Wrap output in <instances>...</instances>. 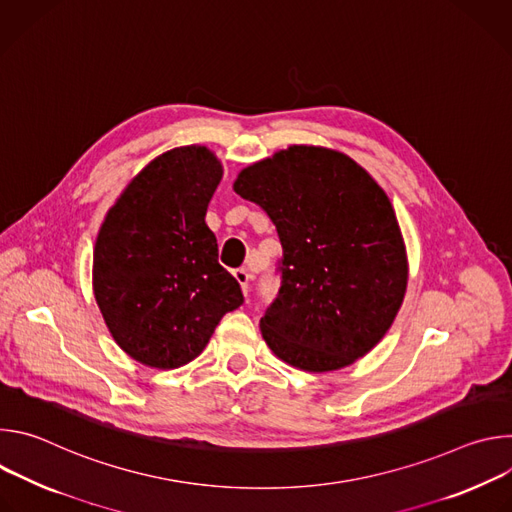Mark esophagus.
I'll use <instances>...</instances> for the list:
<instances>
[{"label":"esophagus","instance_id":"esophagus-1","mask_svg":"<svg viewBox=\"0 0 512 512\" xmlns=\"http://www.w3.org/2000/svg\"><path fill=\"white\" fill-rule=\"evenodd\" d=\"M233 275H235V279L239 281V285H241V289H243V294H245V298H247V296H249V289H251V285H249V281H251L249 271H247V269H235Z\"/></svg>","mask_w":512,"mask_h":512}]
</instances>
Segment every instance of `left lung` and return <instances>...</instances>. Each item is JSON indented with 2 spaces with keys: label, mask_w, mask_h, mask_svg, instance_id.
<instances>
[{
  "label": "left lung",
  "mask_w": 512,
  "mask_h": 512,
  "mask_svg": "<svg viewBox=\"0 0 512 512\" xmlns=\"http://www.w3.org/2000/svg\"><path fill=\"white\" fill-rule=\"evenodd\" d=\"M233 188L267 212L281 241V287L259 324L275 356L328 373L377 346L403 304L407 253L371 174L340 152L291 145Z\"/></svg>",
  "instance_id": "left-lung-1"
}]
</instances>
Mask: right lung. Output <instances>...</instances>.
<instances>
[{"label":"right lung","mask_w":512,"mask_h":512,"mask_svg":"<svg viewBox=\"0 0 512 512\" xmlns=\"http://www.w3.org/2000/svg\"><path fill=\"white\" fill-rule=\"evenodd\" d=\"M221 178V162L204 145L170 150L127 184L101 225L95 300L115 342L148 367L194 360L221 318L243 304L204 223Z\"/></svg>","instance_id":"obj_1"}]
</instances>
